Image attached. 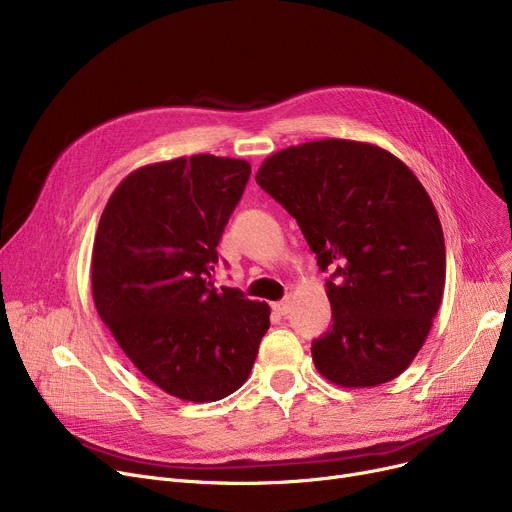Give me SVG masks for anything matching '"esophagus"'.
I'll return each instance as SVG.
<instances>
[{"instance_id": "esophagus-1", "label": "esophagus", "mask_w": 512, "mask_h": 512, "mask_svg": "<svg viewBox=\"0 0 512 512\" xmlns=\"http://www.w3.org/2000/svg\"><path fill=\"white\" fill-rule=\"evenodd\" d=\"M272 309L278 313V315H286L288 309H290V301L284 299V301H278V303H272Z\"/></svg>"}]
</instances>
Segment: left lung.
I'll return each instance as SVG.
<instances>
[{
  "label": "left lung",
  "instance_id": "1",
  "mask_svg": "<svg viewBox=\"0 0 512 512\" xmlns=\"http://www.w3.org/2000/svg\"><path fill=\"white\" fill-rule=\"evenodd\" d=\"M257 184L297 220L317 255L332 328L313 340L317 371L342 388L386 384L432 330L446 280L438 211L390 151L346 139L267 157Z\"/></svg>",
  "mask_w": 512,
  "mask_h": 512
}]
</instances>
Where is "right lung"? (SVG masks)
Here are the masks:
<instances>
[{"label":"right lung","instance_id":"add662e5","mask_svg":"<svg viewBox=\"0 0 512 512\" xmlns=\"http://www.w3.org/2000/svg\"><path fill=\"white\" fill-rule=\"evenodd\" d=\"M249 176V161L209 153L143 166L118 184L97 226V313L132 365L182 400L236 392L270 328L267 303L211 280Z\"/></svg>","mask_w":512,"mask_h":512}]
</instances>
